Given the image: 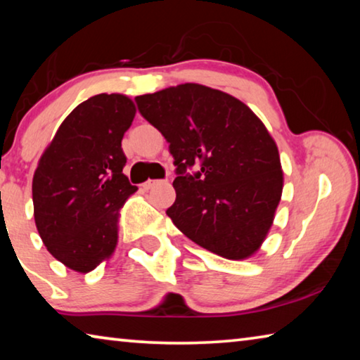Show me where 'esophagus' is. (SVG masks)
<instances>
[{
    "mask_svg": "<svg viewBox=\"0 0 360 360\" xmlns=\"http://www.w3.org/2000/svg\"><path fill=\"white\" fill-rule=\"evenodd\" d=\"M163 181H158V179H149L148 182H144L143 184V188L144 191H150V188H154L155 186H158V184H162Z\"/></svg>",
    "mask_w": 360,
    "mask_h": 360,
    "instance_id": "34e87169",
    "label": "esophagus"
}]
</instances>
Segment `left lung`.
Returning <instances> with one entry per match:
<instances>
[{
    "label": "left lung",
    "mask_w": 360,
    "mask_h": 360,
    "mask_svg": "<svg viewBox=\"0 0 360 360\" xmlns=\"http://www.w3.org/2000/svg\"><path fill=\"white\" fill-rule=\"evenodd\" d=\"M138 109L169 143L176 202L168 217L187 238L230 260L259 251L281 200L275 139L252 109L202 84L136 96ZM200 163V172L185 169Z\"/></svg>",
    "instance_id": "left-lung-1"
}]
</instances>
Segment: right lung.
I'll list each match as a JSON object with an SVG mask.
<instances>
[{
  "label": "right lung",
  "instance_id": "obj_1",
  "mask_svg": "<svg viewBox=\"0 0 360 360\" xmlns=\"http://www.w3.org/2000/svg\"><path fill=\"white\" fill-rule=\"evenodd\" d=\"M136 108L122 94H100L58 127L33 176L34 224L47 251L77 273L111 259L119 217L138 191L122 173V138Z\"/></svg>",
  "mask_w": 360,
  "mask_h": 360
}]
</instances>
